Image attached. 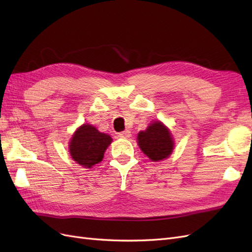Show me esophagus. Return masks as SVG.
<instances>
[{
    "label": "esophagus",
    "instance_id": "34e87169",
    "mask_svg": "<svg viewBox=\"0 0 252 252\" xmlns=\"http://www.w3.org/2000/svg\"><path fill=\"white\" fill-rule=\"evenodd\" d=\"M130 131L129 130H125V131H122V132H120L119 133V136L120 138H122V139H129L130 138Z\"/></svg>",
    "mask_w": 252,
    "mask_h": 252
}]
</instances>
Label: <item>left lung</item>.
I'll list each match as a JSON object with an SVG mask.
<instances>
[{
	"label": "left lung",
	"mask_w": 252,
	"mask_h": 252,
	"mask_svg": "<svg viewBox=\"0 0 252 252\" xmlns=\"http://www.w3.org/2000/svg\"><path fill=\"white\" fill-rule=\"evenodd\" d=\"M138 144L141 150L152 162L167 158L172 154L174 147L169 129L159 121H156L147 127L146 130L139 132Z\"/></svg>",
	"instance_id": "8db88e82"
}]
</instances>
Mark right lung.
I'll list each match as a JSON object with an SVG mask.
<instances>
[{
	"mask_svg": "<svg viewBox=\"0 0 252 252\" xmlns=\"http://www.w3.org/2000/svg\"><path fill=\"white\" fill-rule=\"evenodd\" d=\"M108 134L102 133L90 124L80 126L69 142V152L73 161L85 168L102 162L104 152L111 144Z\"/></svg>",
	"mask_w": 252,
	"mask_h": 252,
	"instance_id": "add662e5",
	"label": "right lung"
}]
</instances>
